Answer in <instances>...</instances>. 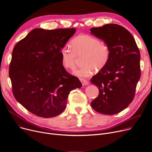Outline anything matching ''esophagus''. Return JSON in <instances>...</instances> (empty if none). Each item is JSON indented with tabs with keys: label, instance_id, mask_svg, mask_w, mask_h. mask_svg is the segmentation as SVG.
<instances>
[{
	"label": "esophagus",
	"instance_id": "1",
	"mask_svg": "<svg viewBox=\"0 0 152 152\" xmlns=\"http://www.w3.org/2000/svg\"><path fill=\"white\" fill-rule=\"evenodd\" d=\"M80 83H82L83 86H87V85L89 84V82L87 81V80H86L84 79L81 78V79H80Z\"/></svg>",
	"mask_w": 152,
	"mask_h": 152
}]
</instances>
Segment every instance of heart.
I'll use <instances>...</instances> for the list:
<instances>
[{"label":"heart","mask_w":152,"mask_h":152,"mask_svg":"<svg viewBox=\"0 0 152 152\" xmlns=\"http://www.w3.org/2000/svg\"><path fill=\"white\" fill-rule=\"evenodd\" d=\"M71 46L63 48L60 52L61 63L66 69L75 70L77 57L84 55L83 68L75 71L74 75L79 77H89L95 73L96 67L103 68L108 62L110 50L104 42L88 34H81L75 37L71 42Z\"/></svg>","instance_id":"obj_1"}]
</instances>
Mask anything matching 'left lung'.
<instances>
[{
	"mask_svg": "<svg viewBox=\"0 0 152 152\" xmlns=\"http://www.w3.org/2000/svg\"><path fill=\"white\" fill-rule=\"evenodd\" d=\"M90 30L110 50L106 65L90 79L99 89L91 106L101 114H115L126 109L134 98L140 77L139 49L133 36L122 26L107 24Z\"/></svg>",
	"mask_w": 152,
	"mask_h": 152,
	"instance_id": "8db88e82",
	"label": "left lung"
}]
</instances>
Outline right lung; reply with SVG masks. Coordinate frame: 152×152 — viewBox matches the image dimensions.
<instances>
[{
  "instance_id": "obj_1",
  "label": "right lung",
  "mask_w": 152,
  "mask_h": 152,
  "mask_svg": "<svg viewBox=\"0 0 152 152\" xmlns=\"http://www.w3.org/2000/svg\"><path fill=\"white\" fill-rule=\"evenodd\" d=\"M76 28H37L17 43L9 76L17 102L29 112L44 118L65 110L71 91L82 87L61 63L60 52Z\"/></svg>"
}]
</instances>
